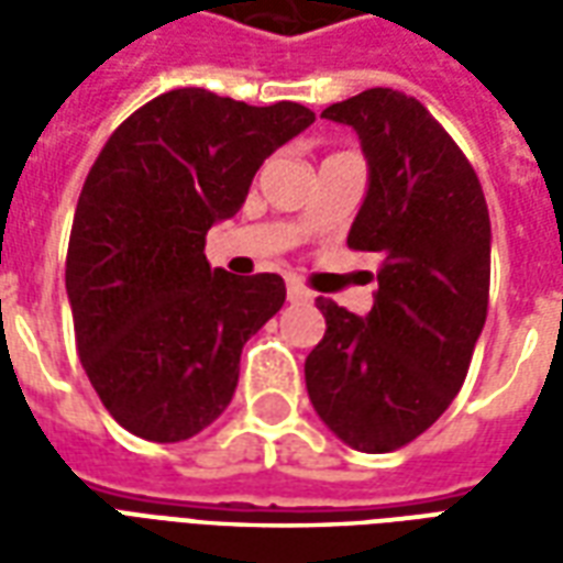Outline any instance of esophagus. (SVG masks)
I'll return each instance as SVG.
<instances>
[{
	"mask_svg": "<svg viewBox=\"0 0 563 563\" xmlns=\"http://www.w3.org/2000/svg\"><path fill=\"white\" fill-rule=\"evenodd\" d=\"M286 298H289L292 305H307V301H310L313 295L307 292L301 283H289V286H286Z\"/></svg>",
	"mask_w": 563,
	"mask_h": 563,
	"instance_id": "esophagus-1",
	"label": "esophagus"
}]
</instances>
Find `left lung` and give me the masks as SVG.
I'll return each instance as SVG.
<instances>
[{
	"label": "left lung",
	"instance_id": "left-lung-1",
	"mask_svg": "<svg viewBox=\"0 0 563 563\" xmlns=\"http://www.w3.org/2000/svg\"><path fill=\"white\" fill-rule=\"evenodd\" d=\"M367 159L346 244L377 253L374 307L317 298L325 334L305 362L310 404L358 452H391L443 416L488 310L492 222L467 156L413 96L374 87L331 104Z\"/></svg>",
	"mask_w": 563,
	"mask_h": 563
}]
</instances>
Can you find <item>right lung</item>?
Here are the masks:
<instances>
[{"label":"right lung","mask_w":563,"mask_h":563,"mask_svg":"<svg viewBox=\"0 0 563 563\" xmlns=\"http://www.w3.org/2000/svg\"><path fill=\"white\" fill-rule=\"evenodd\" d=\"M313 120L298 102L256 108L184 87L120 123L87 174L66 258L75 341L104 410L135 437L189 440L232 401L241 350L286 283L210 268L205 234Z\"/></svg>","instance_id":"obj_1"}]
</instances>
